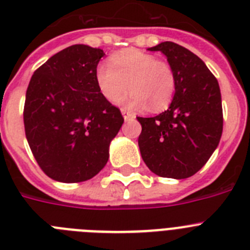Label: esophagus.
<instances>
[{
  "label": "esophagus",
  "instance_id": "esophagus-1",
  "mask_svg": "<svg viewBox=\"0 0 250 250\" xmlns=\"http://www.w3.org/2000/svg\"><path fill=\"white\" fill-rule=\"evenodd\" d=\"M121 114H123L124 120L125 121H130V120H134V119H135V116H134V115L130 114V112L126 111L125 109H121Z\"/></svg>",
  "mask_w": 250,
  "mask_h": 250
}]
</instances>
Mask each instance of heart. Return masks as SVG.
Segmentation results:
<instances>
[{"label": "heart", "instance_id": "b5f03b06", "mask_svg": "<svg viewBox=\"0 0 250 250\" xmlns=\"http://www.w3.org/2000/svg\"><path fill=\"white\" fill-rule=\"evenodd\" d=\"M95 79L110 103L120 101L130 87L132 91L125 105L132 110L149 105L151 111H161L169 106L175 92V75L169 63L134 48L115 55L111 63H99Z\"/></svg>", "mask_w": 250, "mask_h": 250}]
</instances>
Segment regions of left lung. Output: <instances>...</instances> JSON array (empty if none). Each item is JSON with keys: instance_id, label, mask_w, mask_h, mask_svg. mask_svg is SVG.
Returning <instances> with one entry per match:
<instances>
[{"instance_id": "left-lung-1", "label": "left lung", "mask_w": 250, "mask_h": 250, "mask_svg": "<svg viewBox=\"0 0 250 250\" xmlns=\"http://www.w3.org/2000/svg\"><path fill=\"white\" fill-rule=\"evenodd\" d=\"M149 51L167 56L175 75V94L167 111L138 118L141 158L156 175L189 178L204 167L222 138L219 83L202 59L178 43L165 41Z\"/></svg>"}]
</instances>
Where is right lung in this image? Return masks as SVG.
<instances>
[{"mask_svg":"<svg viewBox=\"0 0 250 250\" xmlns=\"http://www.w3.org/2000/svg\"><path fill=\"white\" fill-rule=\"evenodd\" d=\"M101 48L74 45L34 72L26 91V139L37 164L51 179L80 183L109 160V147L124 123L103 96L95 71Z\"/></svg>","mask_w":250,"mask_h":250,"instance_id":"right-lung-1","label":"right lung"}]
</instances>
